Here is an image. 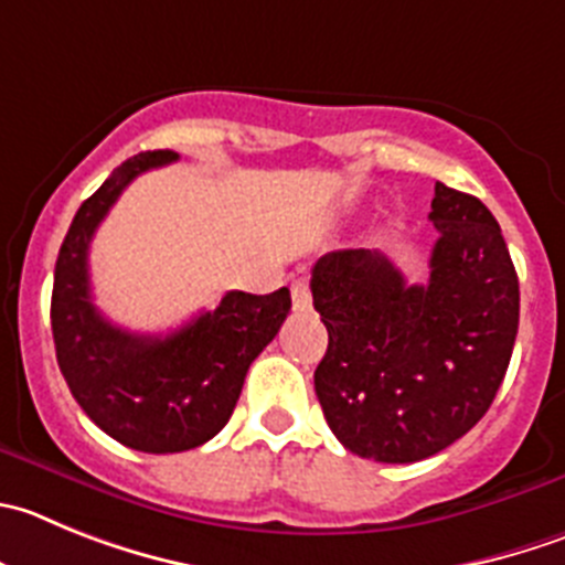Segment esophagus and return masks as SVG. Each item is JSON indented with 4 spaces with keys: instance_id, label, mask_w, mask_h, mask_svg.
Segmentation results:
<instances>
[{
    "instance_id": "obj_1",
    "label": "esophagus",
    "mask_w": 565,
    "mask_h": 565,
    "mask_svg": "<svg viewBox=\"0 0 565 565\" xmlns=\"http://www.w3.org/2000/svg\"><path fill=\"white\" fill-rule=\"evenodd\" d=\"M291 297H294V310H310V288L305 279H294L291 286Z\"/></svg>"
}]
</instances>
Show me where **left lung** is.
Masks as SVG:
<instances>
[{"instance_id": "left-lung-1", "label": "left lung", "mask_w": 565, "mask_h": 565, "mask_svg": "<svg viewBox=\"0 0 565 565\" xmlns=\"http://www.w3.org/2000/svg\"><path fill=\"white\" fill-rule=\"evenodd\" d=\"M438 241L427 286L372 249L319 257L310 277L327 352L313 374L349 452L416 463L463 438L491 407L519 332V277L480 199L435 182Z\"/></svg>"}]
</instances>
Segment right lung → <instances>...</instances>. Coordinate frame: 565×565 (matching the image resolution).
<instances>
[{"label": "right lung", "instance_id": "1", "mask_svg": "<svg viewBox=\"0 0 565 565\" xmlns=\"http://www.w3.org/2000/svg\"><path fill=\"white\" fill-rule=\"evenodd\" d=\"M177 160V152H141L118 166L79 205L52 288L57 366L90 422L125 447L169 455L202 447L230 422L252 360L271 343L291 294H224L169 335H138L110 324L90 299L88 246L116 199L138 174Z\"/></svg>", "mask_w": 565, "mask_h": 565}]
</instances>
